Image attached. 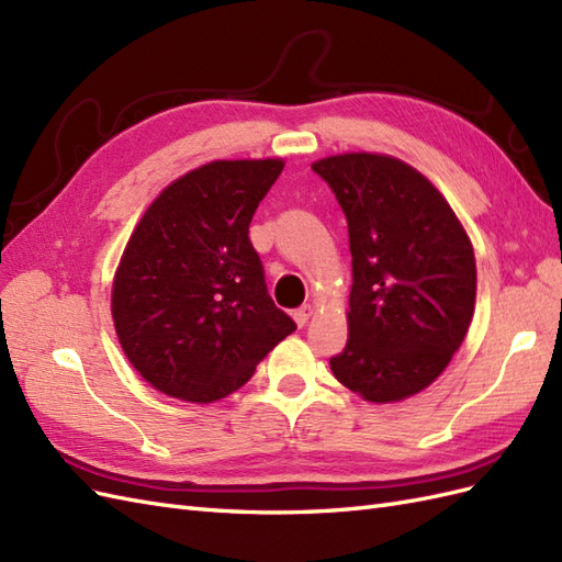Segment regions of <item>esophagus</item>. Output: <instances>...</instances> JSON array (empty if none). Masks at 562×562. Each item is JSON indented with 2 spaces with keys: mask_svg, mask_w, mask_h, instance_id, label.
<instances>
[{
  "mask_svg": "<svg viewBox=\"0 0 562 562\" xmlns=\"http://www.w3.org/2000/svg\"><path fill=\"white\" fill-rule=\"evenodd\" d=\"M313 304H304V306H301V308H296L294 311V321H296V325L299 327H304L308 321H311V315H313Z\"/></svg>",
  "mask_w": 562,
  "mask_h": 562,
  "instance_id": "obj_1",
  "label": "esophagus"
}]
</instances>
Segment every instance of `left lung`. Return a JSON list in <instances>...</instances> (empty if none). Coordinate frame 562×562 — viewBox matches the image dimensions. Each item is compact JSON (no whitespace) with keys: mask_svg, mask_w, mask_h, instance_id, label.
Instances as JSON below:
<instances>
[{"mask_svg":"<svg viewBox=\"0 0 562 562\" xmlns=\"http://www.w3.org/2000/svg\"><path fill=\"white\" fill-rule=\"evenodd\" d=\"M349 223V339L333 375L370 404L435 382L463 344L477 296L472 241L446 196L401 158L347 151L311 166Z\"/></svg>","mask_w":562,"mask_h":562,"instance_id":"1","label":"left lung"}]
</instances>
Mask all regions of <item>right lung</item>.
I'll list each match as a JSON object with an SVG mask.
<instances>
[{
  "mask_svg": "<svg viewBox=\"0 0 562 562\" xmlns=\"http://www.w3.org/2000/svg\"><path fill=\"white\" fill-rule=\"evenodd\" d=\"M282 158L211 161L164 187L127 239L111 286L127 361L166 396L237 392L294 321L268 296L249 223Z\"/></svg>",
  "mask_w": 562,
  "mask_h": 562,
  "instance_id": "right-lung-1",
  "label": "right lung"
}]
</instances>
